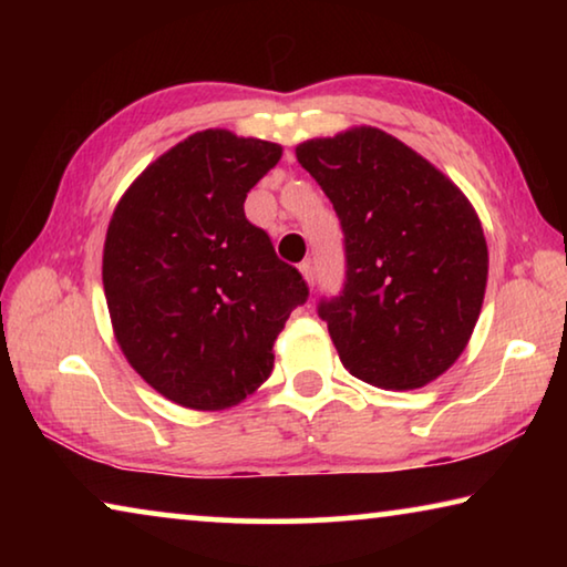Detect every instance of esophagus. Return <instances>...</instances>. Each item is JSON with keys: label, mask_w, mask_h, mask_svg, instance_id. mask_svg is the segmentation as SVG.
<instances>
[{"label": "esophagus", "mask_w": 567, "mask_h": 567, "mask_svg": "<svg viewBox=\"0 0 567 567\" xmlns=\"http://www.w3.org/2000/svg\"><path fill=\"white\" fill-rule=\"evenodd\" d=\"M300 272H302L307 285H315V267H312V262H302L300 265Z\"/></svg>", "instance_id": "esophagus-1"}]
</instances>
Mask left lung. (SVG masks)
Listing matches in <instances>:
<instances>
[{
    "label": "left lung",
    "instance_id": "obj_1",
    "mask_svg": "<svg viewBox=\"0 0 567 567\" xmlns=\"http://www.w3.org/2000/svg\"><path fill=\"white\" fill-rule=\"evenodd\" d=\"M344 233V287L322 300L344 370L382 390H415L467 348L487 285L475 207L405 142L352 127L295 147Z\"/></svg>",
    "mask_w": 567,
    "mask_h": 567
}]
</instances>
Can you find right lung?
<instances>
[{
  "instance_id": "add662e5",
  "label": "right lung",
  "mask_w": 567,
  "mask_h": 567,
  "mask_svg": "<svg viewBox=\"0 0 567 567\" xmlns=\"http://www.w3.org/2000/svg\"><path fill=\"white\" fill-rule=\"evenodd\" d=\"M282 157L229 130L189 134L132 182L102 255L124 358L159 395L227 410L270 378L275 340L307 285L245 217L247 192Z\"/></svg>"
}]
</instances>
